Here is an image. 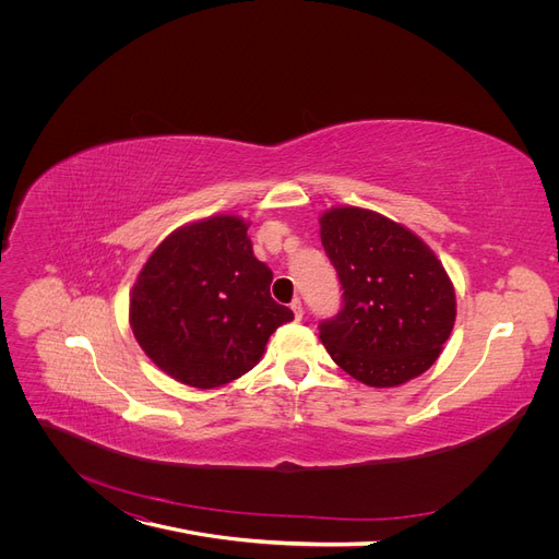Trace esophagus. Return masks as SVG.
I'll list each match as a JSON object with an SVG mask.
<instances>
[{"label":"esophagus","instance_id":"obj_1","mask_svg":"<svg viewBox=\"0 0 559 559\" xmlns=\"http://www.w3.org/2000/svg\"><path fill=\"white\" fill-rule=\"evenodd\" d=\"M292 312H295V317L297 319H301L304 317V304H301V299H295V301H292Z\"/></svg>","mask_w":559,"mask_h":559}]
</instances>
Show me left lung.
<instances>
[{
	"label": "left lung",
	"mask_w": 559,
	"mask_h": 559,
	"mask_svg": "<svg viewBox=\"0 0 559 559\" xmlns=\"http://www.w3.org/2000/svg\"><path fill=\"white\" fill-rule=\"evenodd\" d=\"M319 224L344 289L342 312L319 326L335 365L378 390L428 371L457 312L442 260L417 233L360 205H333Z\"/></svg>",
	"instance_id": "obj_1"
}]
</instances>
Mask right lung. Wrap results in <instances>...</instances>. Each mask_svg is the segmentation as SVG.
Segmentation results:
<instances>
[{
    "label": "right lung",
    "mask_w": 559,
    "mask_h": 559,
    "mask_svg": "<svg viewBox=\"0 0 559 559\" xmlns=\"http://www.w3.org/2000/svg\"><path fill=\"white\" fill-rule=\"evenodd\" d=\"M249 222L224 213L174 228L131 287L129 324L160 371L215 390L264 356L295 312L270 295L272 270L253 255Z\"/></svg>",
    "instance_id": "1"
}]
</instances>
